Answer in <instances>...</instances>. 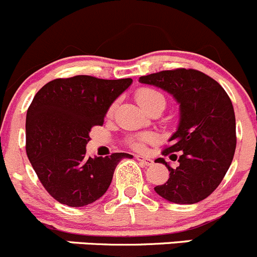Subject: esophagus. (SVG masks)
I'll return each mask as SVG.
<instances>
[{"mask_svg": "<svg viewBox=\"0 0 257 257\" xmlns=\"http://www.w3.org/2000/svg\"><path fill=\"white\" fill-rule=\"evenodd\" d=\"M137 160H138L139 163H141L142 165H144V167H149V165L153 164V160L150 159V158H147V157H143V155H137Z\"/></svg>", "mask_w": 257, "mask_h": 257, "instance_id": "obj_1", "label": "esophagus"}]
</instances>
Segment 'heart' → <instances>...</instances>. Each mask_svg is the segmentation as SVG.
Returning a JSON list of instances; mask_svg holds the SVG:
<instances>
[{"instance_id": "obj_1", "label": "heart", "mask_w": 257, "mask_h": 257, "mask_svg": "<svg viewBox=\"0 0 257 257\" xmlns=\"http://www.w3.org/2000/svg\"><path fill=\"white\" fill-rule=\"evenodd\" d=\"M136 98H137V102L139 103L143 109L149 112L150 109L153 108L158 107V105H163L165 107V97L163 95V93H160L159 90L154 89V88H149V87H145V88H141L138 92L136 93ZM114 109V105L109 108L108 113L112 114ZM152 139L150 136H139V137H134L129 141V144L131 147H133L134 149L137 150H142L144 148V143L149 142Z\"/></svg>"}]
</instances>
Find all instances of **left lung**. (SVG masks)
Returning <instances> with one entry per match:
<instances>
[{"label":"left lung","mask_w":257,"mask_h":257,"mask_svg":"<svg viewBox=\"0 0 257 257\" xmlns=\"http://www.w3.org/2000/svg\"><path fill=\"white\" fill-rule=\"evenodd\" d=\"M139 82L162 88L179 103L177 132L163 155L179 151V165L172 168L158 195L175 204H195L208 198L229 170L236 148V123L232 103L224 88L211 77L195 69L178 68L143 76Z\"/></svg>","instance_id":"obj_1"}]
</instances>
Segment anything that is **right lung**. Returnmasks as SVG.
Returning a JSON list of instances; mask_svg holds the SVG:
<instances>
[{
  "label": "right lung",
  "mask_w": 257,
  "mask_h": 257,
  "mask_svg": "<svg viewBox=\"0 0 257 257\" xmlns=\"http://www.w3.org/2000/svg\"><path fill=\"white\" fill-rule=\"evenodd\" d=\"M133 79L92 76L58 78L43 85L26 116V152L38 179L57 201L85 206L104 195L126 153L85 157L92 126L102 125L112 103Z\"/></svg>",
  "instance_id": "add662e5"
}]
</instances>
